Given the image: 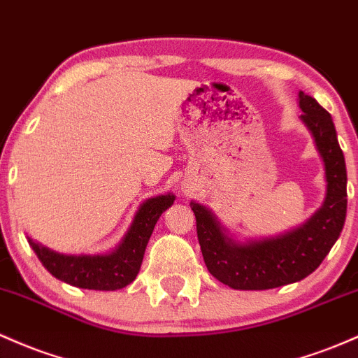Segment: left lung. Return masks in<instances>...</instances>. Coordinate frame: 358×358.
<instances>
[{
  "label": "left lung",
  "instance_id": "1",
  "mask_svg": "<svg viewBox=\"0 0 358 358\" xmlns=\"http://www.w3.org/2000/svg\"><path fill=\"white\" fill-rule=\"evenodd\" d=\"M299 120L313 136L324 167L323 204L299 227L262 238L238 240L210 208L191 201L204 264L231 289L264 291L298 282L315 272L338 240L347 216V167L331 115L299 91Z\"/></svg>",
  "mask_w": 358,
  "mask_h": 358
}]
</instances>
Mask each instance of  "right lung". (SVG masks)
Listing matches in <instances>:
<instances>
[{"label":"right lung","instance_id":"obj_1","mask_svg":"<svg viewBox=\"0 0 358 358\" xmlns=\"http://www.w3.org/2000/svg\"><path fill=\"white\" fill-rule=\"evenodd\" d=\"M174 199L176 196L167 192L143 201L122 242L106 254H60L35 242L30 236L27 238L42 266L62 282L94 291H116L135 280L155 223L160 215L174 204Z\"/></svg>","mask_w":358,"mask_h":358}]
</instances>
